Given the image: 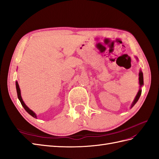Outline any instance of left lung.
<instances>
[{
  "instance_id": "1",
  "label": "left lung",
  "mask_w": 159,
  "mask_h": 159,
  "mask_svg": "<svg viewBox=\"0 0 159 159\" xmlns=\"http://www.w3.org/2000/svg\"><path fill=\"white\" fill-rule=\"evenodd\" d=\"M136 58L137 59V58ZM139 90L136 95L135 99H134L133 102L131 104L130 108H132L134 105H135V104L137 103V101L139 100V98L141 96V94H142V90H141V88H142V86L143 85V73L141 70H139Z\"/></svg>"
}]
</instances>
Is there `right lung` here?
I'll use <instances>...</instances> for the list:
<instances>
[{"label": "right lung", "mask_w": 159, "mask_h": 159, "mask_svg": "<svg viewBox=\"0 0 159 159\" xmlns=\"http://www.w3.org/2000/svg\"><path fill=\"white\" fill-rule=\"evenodd\" d=\"M16 86L17 98H18V99L20 100V103H21V104H22L23 107L24 108V109H25V110H26L28 113H29V114L30 116H33V117H34V118H37V117L36 114H35V113H34L33 111H32L31 109H30L29 107H28L26 106V104L24 103V101H23V99H22V96H21V91H20V87H19V84H18V83H17V81L16 82Z\"/></svg>", "instance_id": "add662e5"}]
</instances>
